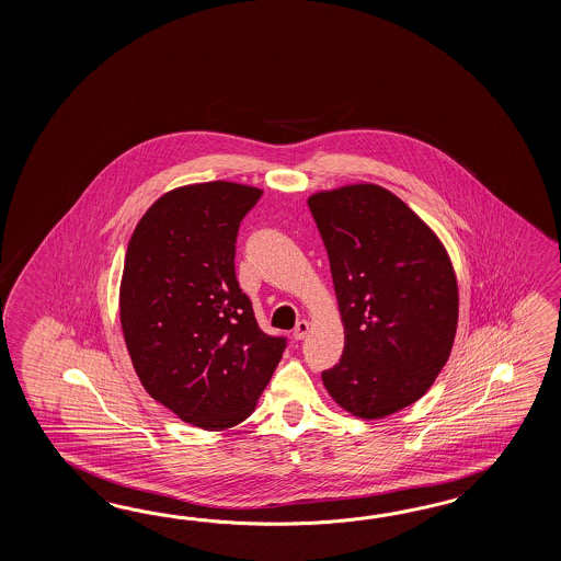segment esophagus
Listing matches in <instances>:
<instances>
[{
	"label": "esophagus",
	"instance_id": "obj_1",
	"mask_svg": "<svg viewBox=\"0 0 561 561\" xmlns=\"http://www.w3.org/2000/svg\"><path fill=\"white\" fill-rule=\"evenodd\" d=\"M307 334H309V322L298 321L297 327H295V331H293V336H295V341H302V339H305Z\"/></svg>",
	"mask_w": 561,
	"mask_h": 561
}]
</instances>
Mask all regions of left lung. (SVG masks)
Instances as JSON below:
<instances>
[{
    "label": "left lung",
    "mask_w": 561,
    "mask_h": 561,
    "mask_svg": "<svg viewBox=\"0 0 561 561\" xmlns=\"http://www.w3.org/2000/svg\"><path fill=\"white\" fill-rule=\"evenodd\" d=\"M309 208L345 322L343 357L322 382L357 417L391 415L427 393L449 358L454 266L431 228L381 186L319 192Z\"/></svg>",
    "instance_id": "1"
}]
</instances>
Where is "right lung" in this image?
<instances>
[{
  "label": "right lung",
  "instance_id": "right-lung-1",
  "mask_svg": "<svg viewBox=\"0 0 561 561\" xmlns=\"http://www.w3.org/2000/svg\"><path fill=\"white\" fill-rule=\"evenodd\" d=\"M263 192L234 182L158 198L131 234L119 321L144 389L182 421L228 430L251 415L286 348L234 273L242 218Z\"/></svg>",
  "mask_w": 561,
  "mask_h": 561
}]
</instances>
